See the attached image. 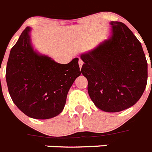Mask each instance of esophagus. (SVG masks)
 I'll return each mask as SVG.
<instances>
[{"instance_id":"34e87169","label":"esophagus","mask_w":152,"mask_h":152,"mask_svg":"<svg viewBox=\"0 0 152 152\" xmlns=\"http://www.w3.org/2000/svg\"><path fill=\"white\" fill-rule=\"evenodd\" d=\"M78 64H79V67H80V68H81V67H82V65H83V61H82V60H81V59H79Z\"/></svg>"}]
</instances>
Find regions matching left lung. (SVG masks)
Segmentation results:
<instances>
[{"instance_id":"8db88e82","label":"left lung","mask_w":152,"mask_h":152,"mask_svg":"<svg viewBox=\"0 0 152 152\" xmlns=\"http://www.w3.org/2000/svg\"><path fill=\"white\" fill-rule=\"evenodd\" d=\"M112 36L81 56L91 101L105 112L134 106L145 91L148 63L141 42L127 26L111 22Z\"/></svg>"}]
</instances>
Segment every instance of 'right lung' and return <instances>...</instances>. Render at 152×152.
I'll use <instances>...</instances> for the list:
<instances>
[{
	"label": "right lung",
	"mask_w": 152,
	"mask_h": 152,
	"mask_svg": "<svg viewBox=\"0 0 152 152\" xmlns=\"http://www.w3.org/2000/svg\"><path fill=\"white\" fill-rule=\"evenodd\" d=\"M29 31L28 27L24 30L11 48L6 81L11 99L22 113L46 120L62 112L69 89L81 71L78 58L61 64L35 52Z\"/></svg>",
	"instance_id": "add662e5"
}]
</instances>
